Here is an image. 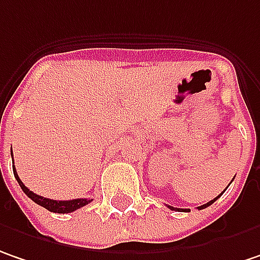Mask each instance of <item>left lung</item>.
<instances>
[{
  "label": "left lung",
  "mask_w": 260,
  "mask_h": 260,
  "mask_svg": "<svg viewBox=\"0 0 260 260\" xmlns=\"http://www.w3.org/2000/svg\"><path fill=\"white\" fill-rule=\"evenodd\" d=\"M218 197H219V196H218ZM218 197H216V199H213V200H210V202H209V203H206V205H203V206H199L197 207V209H199V210H202V209H205V207H207V206H210V205H212V203H213V202H216V200H218ZM169 207V209H171V210H178V212H190V209H178V207H172V206H168Z\"/></svg>",
  "instance_id": "left-lung-1"
}]
</instances>
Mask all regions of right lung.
<instances>
[{"label": "right lung", "mask_w": 260, "mask_h": 260, "mask_svg": "<svg viewBox=\"0 0 260 260\" xmlns=\"http://www.w3.org/2000/svg\"><path fill=\"white\" fill-rule=\"evenodd\" d=\"M11 157H13V151H11ZM13 172H14V176H16L19 185L22 187V190H23L24 194H26L32 202H35L37 205L45 207L47 210L54 212V213H70V212H75L76 209H79V207L85 206V205H88V203L92 202V199H91V200H88V199H75V200H51V199H45V197H42V196H38V194L32 192L27 187H24V184L20 181V178L17 175L16 169H13Z\"/></svg>", "instance_id": "1"}]
</instances>
